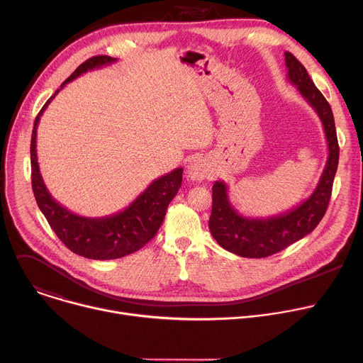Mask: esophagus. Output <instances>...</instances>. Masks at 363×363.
Listing matches in <instances>:
<instances>
[{
  "mask_svg": "<svg viewBox=\"0 0 363 363\" xmlns=\"http://www.w3.org/2000/svg\"><path fill=\"white\" fill-rule=\"evenodd\" d=\"M188 178L191 181H203L206 178H210L213 171H211V167L210 163L203 159V157H196L189 164H188Z\"/></svg>",
  "mask_w": 363,
  "mask_h": 363,
  "instance_id": "1",
  "label": "esophagus"
}]
</instances>
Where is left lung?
I'll list each match as a JSON object with an SVG mask.
<instances>
[{
  "label": "left lung",
  "instance_id": "1",
  "mask_svg": "<svg viewBox=\"0 0 363 363\" xmlns=\"http://www.w3.org/2000/svg\"><path fill=\"white\" fill-rule=\"evenodd\" d=\"M288 81L296 86L304 100L321 120L328 156L320 181L306 201L278 216L246 217L230 204L227 185H213V208L208 227L217 243L242 257H267L303 239L321 221L330 201L333 179L339 163V143L330 104L311 81L307 69L292 53L285 52Z\"/></svg>",
  "mask_w": 363,
  "mask_h": 363
}]
</instances>
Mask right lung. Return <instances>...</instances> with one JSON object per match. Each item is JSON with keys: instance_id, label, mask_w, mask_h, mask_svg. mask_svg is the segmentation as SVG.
<instances>
[{"instance_id": "add662e5", "label": "right lung", "mask_w": 363, "mask_h": 363, "mask_svg": "<svg viewBox=\"0 0 363 363\" xmlns=\"http://www.w3.org/2000/svg\"><path fill=\"white\" fill-rule=\"evenodd\" d=\"M111 56H92L81 63L75 72L49 98L35 120L31 133V186L36 203L60 242L74 253L86 259L108 260L135 253L155 238L167 214V208L181 188L182 168L155 179L123 211L107 217H82L59 204L48 191L38 163L36 136L40 116L55 95L79 75L116 62Z\"/></svg>"}]
</instances>
